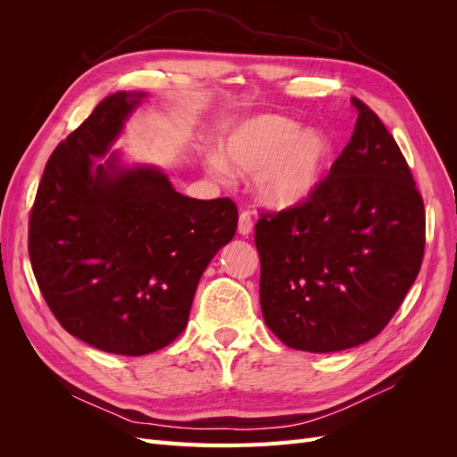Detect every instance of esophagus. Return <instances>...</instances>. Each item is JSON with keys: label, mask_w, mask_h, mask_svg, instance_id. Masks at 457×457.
Returning <instances> with one entry per match:
<instances>
[{"label": "esophagus", "mask_w": 457, "mask_h": 457, "mask_svg": "<svg viewBox=\"0 0 457 457\" xmlns=\"http://www.w3.org/2000/svg\"><path fill=\"white\" fill-rule=\"evenodd\" d=\"M252 228H253V220H252V215L247 212H242L240 217H238V232L242 234V237H250L252 234Z\"/></svg>", "instance_id": "esophagus-1"}]
</instances>
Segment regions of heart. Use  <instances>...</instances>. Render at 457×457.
<instances>
[{
  "label": "heart",
  "instance_id": "obj_1",
  "mask_svg": "<svg viewBox=\"0 0 457 457\" xmlns=\"http://www.w3.org/2000/svg\"><path fill=\"white\" fill-rule=\"evenodd\" d=\"M331 152L329 137L297 121L261 114L234 126L220 141L219 156H207L213 175L253 173L257 198L270 210H297L322 190Z\"/></svg>",
  "mask_w": 457,
  "mask_h": 457
}]
</instances>
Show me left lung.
Masks as SVG:
<instances>
[{
    "label": "left lung",
    "mask_w": 457,
    "mask_h": 457,
    "mask_svg": "<svg viewBox=\"0 0 457 457\" xmlns=\"http://www.w3.org/2000/svg\"><path fill=\"white\" fill-rule=\"evenodd\" d=\"M353 104L354 133L316 198L255 225L262 318L297 351L336 353L373 339L421 269V195L378 114Z\"/></svg>",
    "instance_id": "8db88e82"
}]
</instances>
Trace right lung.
Wrapping results in <instances>:
<instances>
[{"instance_id":"1","label":"right lung","mask_w":457,"mask_h":457,"mask_svg":"<svg viewBox=\"0 0 457 457\" xmlns=\"http://www.w3.org/2000/svg\"><path fill=\"white\" fill-rule=\"evenodd\" d=\"M145 96H106L54 148L29 227L32 270L54 318L91 347L126 356L183 334L204 270L238 225L232 200L183 196L154 165L110 152Z\"/></svg>"}]
</instances>
